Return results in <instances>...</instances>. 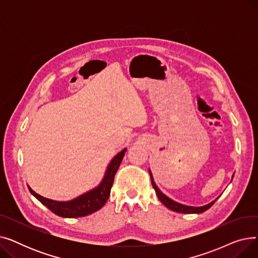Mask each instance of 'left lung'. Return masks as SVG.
<instances>
[{
	"instance_id": "obj_1",
	"label": "left lung",
	"mask_w": 258,
	"mask_h": 258,
	"mask_svg": "<svg viewBox=\"0 0 258 258\" xmlns=\"http://www.w3.org/2000/svg\"><path fill=\"white\" fill-rule=\"evenodd\" d=\"M148 171H150V174H151V180H152V184H153V187L156 190V194H157V197L158 199L162 202V204H164L168 209L172 210V211H175V212H179V213H202L204 212L206 210H208L214 203L215 201L218 199H215L214 201H212L211 203H209V204L205 205V206H201V207H194V206H187V205H183V204H180V203L175 202L171 199H169L167 196H165L163 192H162L160 189L158 188V186L156 185L155 181H154V178H153V174H152V171L151 169H148ZM233 178V177H232Z\"/></svg>"
}]
</instances>
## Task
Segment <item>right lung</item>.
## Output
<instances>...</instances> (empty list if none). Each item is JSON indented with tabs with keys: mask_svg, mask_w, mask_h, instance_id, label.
<instances>
[{
	"mask_svg": "<svg viewBox=\"0 0 258 258\" xmlns=\"http://www.w3.org/2000/svg\"><path fill=\"white\" fill-rule=\"evenodd\" d=\"M126 152V148H123L120 153H118L110 162L108 164L104 177L100 184L91 190L87 191L86 194L81 195L71 201L66 202H58L53 201L47 198L39 196L28 186L30 192L43 205H45L48 209H50L53 213H55L61 218H81V216H86L95 211L99 210L103 207L106 203L108 197L111 194V188L113 186L115 174L121 164V161L124 157Z\"/></svg>",
	"mask_w": 258,
	"mask_h": 258,
	"instance_id": "obj_1",
	"label": "right lung"
}]
</instances>
